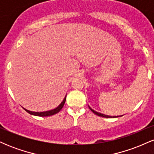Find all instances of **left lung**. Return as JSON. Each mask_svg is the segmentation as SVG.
<instances>
[{"label":"left lung","instance_id":"left-lung-1","mask_svg":"<svg viewBox=\"0 0 154 154\" xmlns=\"http://www.w3.org/2000/svg\"><path fill=\"white\" fill-rule=\"evenodd\" d=\"M89 109H91V110L93 111V113H94L95 114H96V115L99 116H101V117H105V118H116V117H119V116H122L123 115H120V116H109V115H106V114H101V113H99V112H97V111H95L93 110V109H92L91 107L89 106Z\"/></svg>","mask_w":154,"mask_h":154}]
</instances>
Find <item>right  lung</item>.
<instances>
[{
	"instance_id": "obj_1",
	"label": "right lung",
	"mask_w": 154,
	"mask_h": 154,
	"mask_svg": "<svg viewBox=\"0 0 154 154\" xmlns=\"http://www.w3.org/2000/svg\"><path fill=\"white\" fill-rule=\"evenodd\" d=\"M66 96H65V98H63V101L61 102V103L56 108V109H52V110H49V111H41V112H35V111H31L27 110V109H24V108H23V109H24L27 113H29V114H32V115H34V116H52V115H54V114H57L58 112H59V111L61 110V109L63 108V105H64L65 101H66Z\"/></svg>"
}]
</instances>
